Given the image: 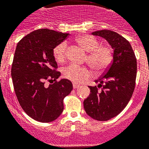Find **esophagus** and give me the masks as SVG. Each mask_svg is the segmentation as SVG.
I'll list each match as a JSON object with an SVG mask.
<instances>
[{
  "label": "esophagus",
  "instance_id": "1",
  "mask_svg": "<svg viewBox=\"0 0 149 149\" xmlns=\"http://www.w3.org/2000/svg\"><path fill=\"white\" fill-rule=\"evenodd\" d=\"M73 88H77L79 87V85H78V84H76V83H73Z\"/></svg>",
  "mask_w": 149,
  "mask_h": 149
}]
</instances>
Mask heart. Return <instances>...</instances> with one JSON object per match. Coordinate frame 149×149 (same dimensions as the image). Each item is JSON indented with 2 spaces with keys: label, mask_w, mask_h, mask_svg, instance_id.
I'll return each instance as SVG.
<instances>
[{
  "label": "heart",
  "mask_w": 149,
  "mask_h": 149,
  "mask_svg": "<svg viewBox=\"0 0 149 149\" xmlns=\"http://www.w3.org/2000/svg\"><path fill=\"white\" fill-rule=\"evenodd\" d=\"M80 47L88 52L85 61L96 72H102L109 66L112 59V48L107 45H100L97 39L88 34L80 35L75 39ZM67 44L62 42L53 49V55L58 62L64 61L66 57ZM64 78L75 83H81L90 76V72L85 67L71 65L63 70Z\"/></svg>",
  "instance_id": "b5f03b06"
}]
</instances>
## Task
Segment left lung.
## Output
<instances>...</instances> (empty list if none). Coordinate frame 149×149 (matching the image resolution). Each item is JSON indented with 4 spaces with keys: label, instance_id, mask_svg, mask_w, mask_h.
Returning a JSON list of instances; mask_svg holds the SVG:
<instances>
[{
    "label": "left lung",
    "instance_id": "8db88e82",
    "mask_svg": "<svg viewBox=\"0 0 149 149\" xmlns=\"http://www.w3.org/2000/svg\"><path fill=\"white\" fill-rule=\"evenodd\" d=\"M92 34L109 42L113 49V61L96 81L99 82L97 86H89L91 94L84 100V109L93 119L108 121L118 116L131 98L136 77V59L130 42L116 32L101 30Z\"/></svg>",
    "mask_w": 149,
    "mask_h": 149
}]
</instances>
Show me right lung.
<instances>
[{
  "instance_id": "right-lung-1",
  "label": "right lung",
  "mask_w": 149,
  "mask_h": 149,
  "mask_svg": "<svg viewBox=\"0 0 149 149\" xmlns=\"http://www.w3.org/2000/svg\"><path fill=\"white\" fill-rule=\"evenodd\" d=\"M69 33L39 29L28 33L17 44L11 69L13 83L19 103L24 112L42 123L57 119L64 110L63 100L73 90L70 80L61 79L54 48ZM46 80L55 81L46 86Z\"/></svg>"
}]
</instances>
